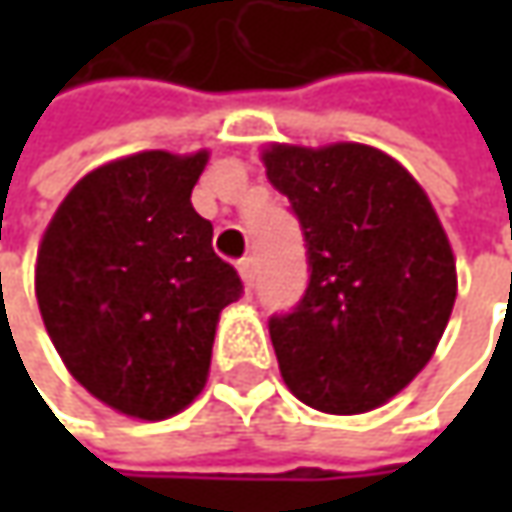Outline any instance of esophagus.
I'll return each mask as SVG.
<instances>
[{"mask_svg": "<svg viewBox=\"0 0 512 512\" xmlns=\"http://www.w3.org/2000/svg\"><path fill=\"white\" fill-rule=\"evenodd\" d=\"M236 267H239V273H242V282H245L247 287H253V282H256V259H253V256H245Z\"/></svg>", "mask_w": 512, "mask_h": 512, "instance_id": "1", "label": "esophagus"}]
</instances>
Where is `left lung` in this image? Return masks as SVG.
Segmentation results:
<instances>
[{
  "mask_svg": "<svg viewBox=\"0 0 512 512\" xmlns=\"http://www.w3.org/2000/svg\"><path fill=\"white\" fill-rule=\"evenodd\" d=\"M267 179L285 193L307 247V290L270 316L287 387L336 416L367 413L430 362L456 302V259L422 185L356 142L270 145Z\"/></svg>",
  "mask_w": 512,
  "mask_h": 512,
  "instance_id": "obj_1",
  "label": "left lung"
}]
</instances>
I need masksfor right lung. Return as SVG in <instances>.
Instances as JSON below:
<instances>
[{
  "mask_svg": "<svg viewBox=\"0 0 512 512\" xmlns=\"http://www.w3.org/2000/svg\"><path fill=\"white\" fill-rule=\"evenodd\" d=\"M205 165L207 150H145L90 170L39 245L50 342L76 382L125 416L159 422L202 393L219 313L242 296L190 205Z\"/></svg>",
  "mask_w": 512,
  "mask_h": 512,
  "instance_id": "add662e5",
  "label": "right lung"
}]
</instances>
